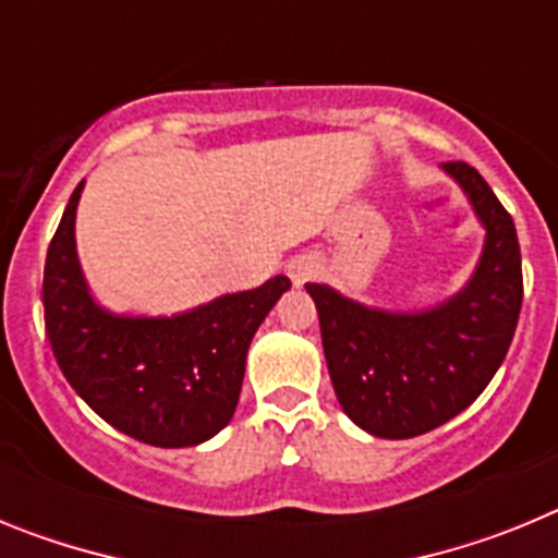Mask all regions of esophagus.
<instances>
[{"label":"esophagus","instance_id":"34e87169","mask_svg":"<svg viewBox=\"0 0 558 558\" xmlns=\"http://www.w3.org/2000/svg\"><path fill=\"white\" fill-rule=\"evenodd\" d=\"M318 270H322V263L315 254H295L288 263V276L293 279V284L310 282L313 276H318Z\"/></svg>","mask_w":558,"mask_h":558}]
</instances>
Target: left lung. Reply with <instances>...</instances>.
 I'll list each match as a JSON object with an SVG mask.
<instances>
[{"label":"left lung","mask_w":558,"mask_h":558,"mask_svg":"<svg viewBox=\"0 0 558 558\" xmlns=\"http://www.w3.org/2000/svg\"><path fill=\"white\" fill-rule=\"evenodd\" d=\"M441 167L486 229L481 263L461 293L422 313H388L307 284L340 408L379 438L422 436L470 408L500 368L520 318L514 220L475 167Z\"/></svg>","instance_id":"left-lung-1"}]
</instances>
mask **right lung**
Instances as JSON below:
<instances>
[{"label": "right lung", "mask_w": 558, "mask_h": 558, "mask_svg": "<svg viewBox=\"0 0 558 558\" xmlns=\"http://www.w3.org/2000/svg\"><path fill=\"white\" fill-rule=\"evenodd\" d=\"M83 181L44 265V322L69 386L108 425L153 447H195L223 430L243 388L251 338L288 276L172 318L113 315L92 299L75 248Z\"/></svg>", "instance_id": "add662e5"}]
</instances>
